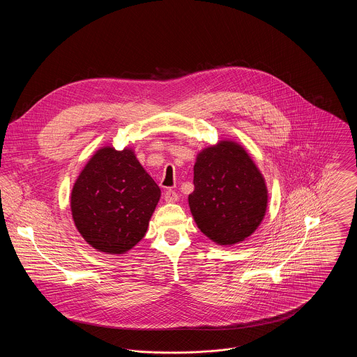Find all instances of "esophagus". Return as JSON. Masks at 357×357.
<instances>
[{
	"instance_id": "esophagus-1",
	"label": "esophagus",
	"mask_w": 357,
	"mask_h": 357,
	"mask_svg": "<svg viewBox=\"0 0 357 357\" xmlns=\"http://www.w3.org/2000/svg\"><path fill=\"white\" fill-rule=\"evenodd\" d=\"M178 194L175 192V190H166V192H165V201L166 202H169V204H172V202H176L178 201Z\"/></svg>"
}]
</instances>
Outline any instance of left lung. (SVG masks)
<instances>
[{
	"label": "left lung",
	"instance_id": "8db88e82",
	"mask_svg": "<svg viewBox=\"0 0 357 357\" xmlns=\"http://www.w3.org/2000/svg\"><path fill=\"white\" fill-rule=\"evenodd\" d=\"M188 204L204 236L233 245L255 233L262 221L268 190L249 153L223 140L198 155Z\"/></svg>",
	"mask_w": 357,
	"mask_h": 357
}]
</instances>
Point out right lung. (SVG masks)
Here are the masks:
<instances>
[{
  "label": "right lung",
  "mask_w": 357,
  "mask_h": 357,
  "mask_svg": "<svg viewBox=\"0 0 357 357\" xmlns=\"http://www.w3.org/2000/svg\"><path fill=\"white\" fill-rule=\"evenodd\" d=\"M160 188L132 150L104 147L80 172L70 195L72 217L99 252L123 255L144 237Z\"/></svg>",
  "instance_id": "add662e5"
}]
</instances>
